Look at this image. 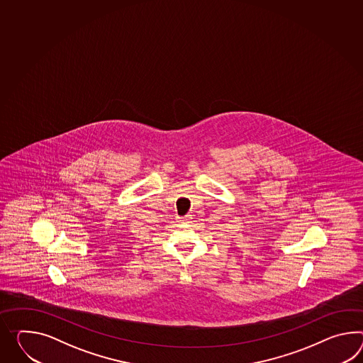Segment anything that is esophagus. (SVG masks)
I'll use <instances>...</instances> for the list:
<instances>
[{"label": "esophagus", "mask_w": 363, "mask_h": 363, "mask_svg": "<svg viewBox=\"0 0 363 363\" xmlns=\"http://www.w3.org/2000/svg\"><path fill=\"white\" fill-rule=\"evenodd\" d=\"M189 220H190V215H186L184 218H181V221H184V223H187Z\"/></svg>", "instance_id": "esophagus-1"}]
</instances>
